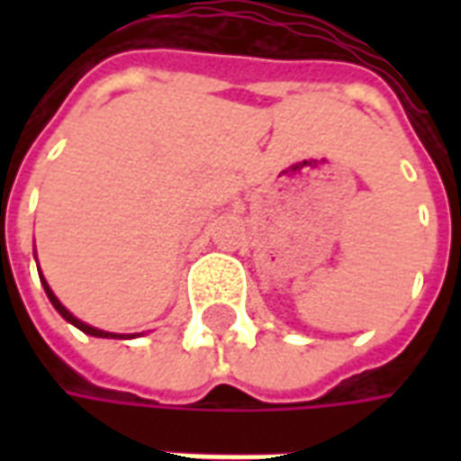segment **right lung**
I'll return each mask as SVG.
<instances>
[{"instance_id":"right-lung-1","label":"right lung","mask_w":461,"mask_h":461,"mask_svg":"<svg viewBox=\"0 0 461 461\" xmlns=\"http://www.w3.org/2000/svg\"><path fill=\"white\" fill-rule=\"evenodd\" d=\"M34 259H36V251H34ZM39 279H41V284H44V291H46V296H49V301H51V306H54V309L59 311V313H61V316H64V319L68 321L71 326H76L78 330H84V333H88V336H95V339H135V336H140V333H111V330H101V329H94V326H88V323H84L81 319H76L74 313L66 309L61 301L56 299V294L51 291V286L46 284L41 269H39Z\"/></svg>"}]
</instances>
